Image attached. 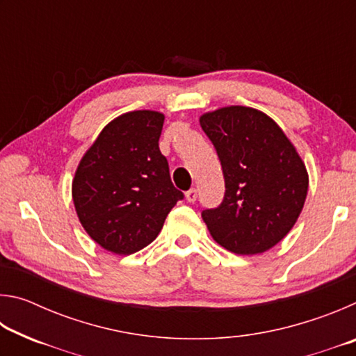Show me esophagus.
I'll return each mask as SVG.
<instances>
[{"mask_svg":"<svg viewBox=\"0 0 356 356\" xmlns=\"http://www.w3.org/2000/svg\"><path fill=\"white\" fill-rule=\"evenodd\" d=\"M185 197H186V201H188V202H195L196 197H197V190L196 188H190L188 191L185 193Z\"/></svg>","mask_w":356,"mask_h":356,"instance_id":"34e87169","label":"esophagus"}]
</instances>
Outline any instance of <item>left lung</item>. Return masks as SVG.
Segmentation results:
<instances>
[{"instance_id":"left-lung-1","label":"left lung","mask_w":356,"mask_h":356,"mask_svg":"<svg viewBox=\"0 0 356 356\" xmlns=\"http://www.w3.org/2000/svg\"><path fill=\"white\" fill-rule=\"evenodd\" d=\"M225 176L218 207L202 210L216 243L236 254H259L284 238L308 195V172L272 118L254 108L226 106L202 114Z\"/></svg>"}]
</instances>
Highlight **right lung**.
I'll return each instance as SVG.
<instances>
[{
  "label": "right lung",
  "mask_w": 356,
  "mask_h": 356,
  "mask_svg": "<svg viewBox=\"0 0 356 356\" xmlns=\"http://www.w3.org/2000/svg\"><path fill=\"white\" fill-rule=\"evenodd\" d=\"M163 122L156 111L125 113L100 131L78 165L72 184L78 218L94 242L114 254L152 243L184 200L159 147Z\"/></svg>",
  "instance_id": "1"
}]
</instances>
